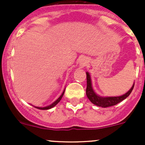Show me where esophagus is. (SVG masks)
<instances>
[{
    "label": "esophagus",
    "instance_id": "esophagus-1",
    "mask_svg": "<svg viewBox=\"0 0 145 145\" xmlns=\"http://www.w3.org/2000/svg\"><path fill=\"white\" fill-rule=\"evenodd\" d=\"M87 63H88V59H87V58H85V57L82 58L81 60H80V64H79L80 67H86Z\"/></svg>",
    "mask_w": 145,
    "mask_h": 145
}]
</instances>
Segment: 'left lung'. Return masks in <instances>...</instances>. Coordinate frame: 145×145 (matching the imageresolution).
<instances>
[{
    "mask_svg": "<svg viewBox=\"0 0 145 145\" xmlns=\"http://www.w3.org/2000/svg\"><path fill=\"white\" fill-rule=\"evenodd\" d=\"M86 77H87V88H86V95L88 98L90 100V102L97 106H102V107H108L112 106L114 105H117L118 103L121 102V101L125 100L126 97L130 95L134 88V85L132 86L130 90L127 92L123 95L119 96V97H102L97 95L93 90L92 88L91 80H90V76L88 72H86Z\"/></svg>",
    "mask_w": 145,
    "mask_h": 145,
    "instance_id": "8db88e82",
    "label": "left lung"
}]
</instances>
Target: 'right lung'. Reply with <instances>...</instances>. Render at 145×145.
Here are the masks:
<instances>
[{
	"label": "right lung",
	"instance_id": "right-lung-1",
	"mask_svg": "<svg viewBox=\"0 0 145 145\" xmlns=\"http://www.w3.org/2000/svg\"><path fill=\"white\" fill-rule=\"evenodd\" d=\"M64 92H63V93H62V94L61 95V96H60V97H59V98L57 99V100L56 101H55V102H54L52 104V105H50V106H45V107H37V106H36V108H37V109H42V110H45V109H51V108H52V107H53V106H55V105H57V104L59 103V101H60V100H61V99H62V97H63V95H64Z\"/></svg>",
	"mask_w": 145,
	"mask_h": 145
}]
</instances>
